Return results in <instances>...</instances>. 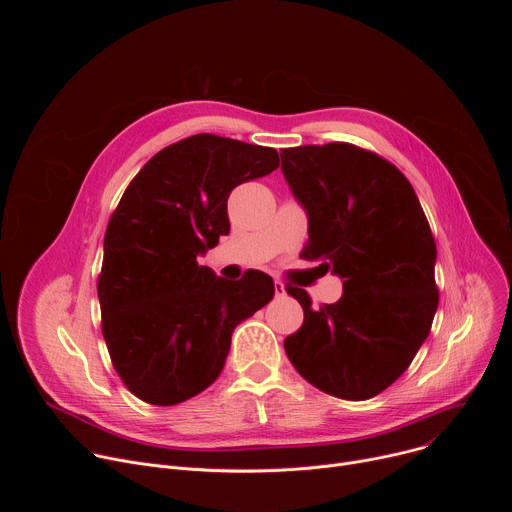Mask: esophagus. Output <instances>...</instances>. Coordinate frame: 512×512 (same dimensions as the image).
Listing matches in <instances>:
<instances>
[{"mask_svg": "<svg viewBox=\"0 0 512 512\" xmlns=\"http://www.w3.org/2000/svg\"><path fill=\"white\" fill-rule=\"evenodd\" d=\"M273 289H275V298H283V296H285V285H283L281 281H277V279H275Z\"/></svg>", "mask_w": 512, "mask_h": 512, "instance_id": "34e87169", "label": "esophagus"}]
</instances>
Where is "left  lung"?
Segmentation results:
<instances>
[{
    "label": "left lung",
    "instance_id": "1",
    "mask_svg": "<svg viewBox=\"0 0 512 512\" xmlns=\"http://www.w3.org/2000/svg\"><path fill=\"white\" fill-rule=\"evenodd\" d=\"M281 172L308 214L304 255L344 289L314 310L306 289L287 287L304 324L285 354L316 389L371 399L407 371L440 302L429 223L409 180L352 143L287 148Z\"/></svg>",
    "mask_w": 512,
    "mask_h": 512
}]
</instances>
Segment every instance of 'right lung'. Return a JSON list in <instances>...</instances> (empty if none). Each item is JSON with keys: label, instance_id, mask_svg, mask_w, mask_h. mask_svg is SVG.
Returning a JSON list of instances; mask_svg holds the SVG:
<instances>
[{"label": "right lung", "instance_id": "1", "mask_svg": "<svg viewBox=\"0 0 512 512\" xmlns=\"http://www.w3.org/2000/svg\"><path fill=\"white\" fill-rule=\"evenodd\" d=\"M277 166L273 148L198 133L158 152L123 192L97 294L113 367L141 401L176 405L210 387L237 324L271 302L269 275L227 281L196 259L229 235L231 190Z\"/></svg>", "mask_w": 512, "mask_h": 512}]
</instances>
